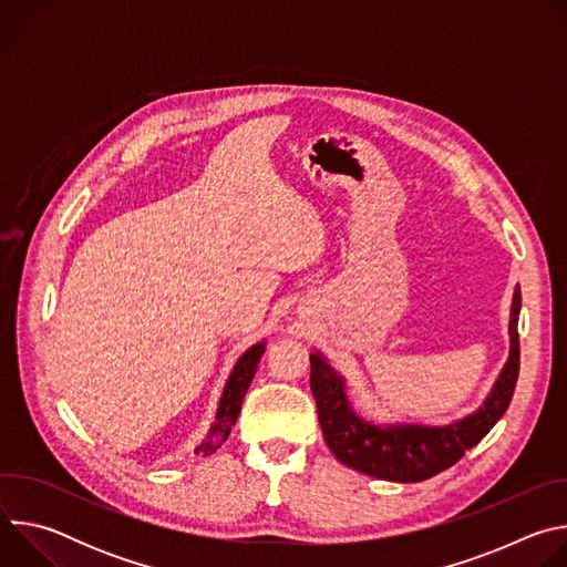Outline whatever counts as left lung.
<instances>
[{"label": "left lung", "mask_w": 567, "mask_h": 567, "mask_svg": "<svg viewBox=\"0 0 567 567\" xmlns=\"http://www.w3.org/2000/svg\"><path fill=\"white\" fill-rule=\"evenodd\" d=\"M520 287L516 285L509 313V357L492 392L471 415L444 424H374L354 413L346 379L320 352H311V394L318 422L330 451L346 466L390 482H422L453 466L464 451L473 449L505 415L514 396L520 346H518Z\"/></svg>", "instance_id": "obj_1"}]
</instances>
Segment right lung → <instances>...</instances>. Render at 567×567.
Listing matches in <instances>:
<instances>
[{"label": "right lung", "instance_id": "1", "mask_svg": "<svg viewBox=\"0 0 567 567\" xmlns=\"http://www.w3.org/2000/svg\"><path fill=\"white\" fill-rule=\"evenodd\" d=\"M265 341L256 343L254 348H249L245 354H241L224 385V392H221V399H219V406H217V415H215V422L206 435V440L195 449V453H204V455H210L215 453L228 437L230 429L235 426L237 422V415H239V409H241V401H245V394L256 377V370H258V363L265 354Z\"/></svg>", "mask_w": 567, "mask_h": 567}]
</instances>
